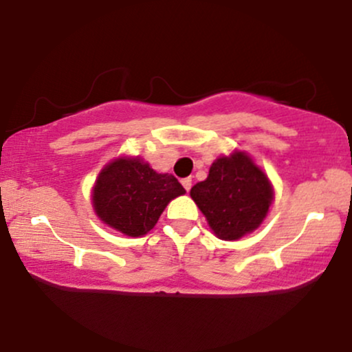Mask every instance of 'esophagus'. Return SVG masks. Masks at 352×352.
<instances>
[{
  "label": "esophagus",
  "mask_w": 352,
  "mask_h": 352,
  "mask_svg": "<svg viewBox=\"0 0 352 352\" xmlns=\"http://www.w3.org/2000/svg\"><path fill=\"white\" fill-rule=\"evenodd\" d=\"M182 185H184V188L188 192V190L192 188V179H190V177H187V179H182Z\"/></svg>",
  "instance_id": "esophagus-1"
}]
</instances>
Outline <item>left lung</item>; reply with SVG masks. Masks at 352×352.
<instances>
[{
  "mask_svg": "<svg viewBox=\"0 0 352 352\" xmlns=\"http://www.w3.org/2000/svg\"><path fill=\"white\" fill-rule=\"evenodd\" d=\"M190 197L221 240H238L260 227L273 200V188L248 155L235 152L210 167L207 180L190 190Z\"/></svg>",
  "mask_w": 352,
  "mask_h": 352,
  "instance_id": "8db88e82",
  "label": "left lung"
}]
</instances>
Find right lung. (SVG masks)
<instances>
[{"label":"right lung","mask_w":352,"mask_h":352,"mask_svg":"<svg viewBox=\"0 0 352 352\" xmlns=\"http://www.w3.org/2000/svg\"><path fill=\"white\" fill-rule=\"evenodd\" d=\"M184 193L173 175L157 173L140 159H117L99 173L92 204L109 227L142 236L155 227L168 201Z\"/></svg>","instance_id":"right-lung-1"}]
</instances>
